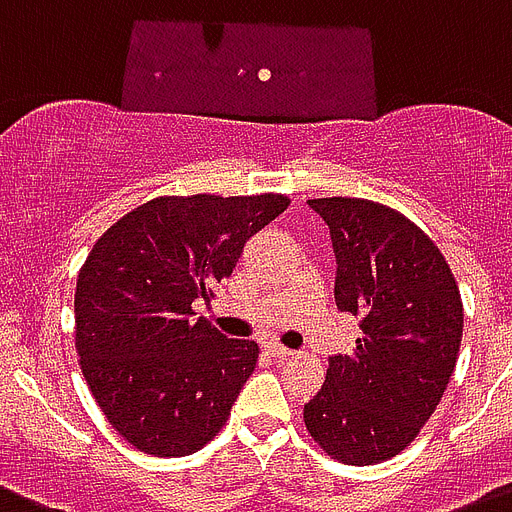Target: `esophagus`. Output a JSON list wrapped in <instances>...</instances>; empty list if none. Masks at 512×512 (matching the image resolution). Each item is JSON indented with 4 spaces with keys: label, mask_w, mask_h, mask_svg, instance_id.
I'll return each mask as SVG.
<instances>
[{
    "label": "esophagus",
    "mask_w": 512,
    "mask_h": 512,
    "mask_svg": "<svg viewBox=\"0 0 512 512\" xmlns=\"http://www.w3.org/2000/svg\"><path fill=\"white\" fill-rule=\"evenodd\" d=\"M265 351H268L270 356H276V359H289V356H294V351L286 349V346H281V343H268V346H265Z\"/></svg>",
    "instance_id": "34e87169"
}]
</instances>
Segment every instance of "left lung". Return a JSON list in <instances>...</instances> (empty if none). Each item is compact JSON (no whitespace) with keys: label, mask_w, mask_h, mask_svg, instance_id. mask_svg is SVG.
I'll use <instances>...</instances> for the list:
<instances>
[{"label":"left lung","mask_w":512,"mask_h":512,"mask_svg":"<svg viewBox=\"0 0 512 512\" xmlns=\"http://www.w3.org/2000/svg\"><path fill=\"white\" fill-rule=\"evenodd\" d=\"M336 252V304L359 317L351 354L330 356L304 424L330 458L372 466L409 448L448 388L463 336L450 265L414 221L362 197L309 200Z\"/></svg>","instance_id":"1"}]
</instances>
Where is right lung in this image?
I'll return each mask as SVG.
<instances>
[{
	"label": "right lung",
	"instance_id": "right-lung-1",
	"mask_svg": "<svg viewBox=\"0 0 512 512\" xmlns=\"http://www.w3.org/2000/svg\"><path fill=\"white\" fill-rule=\"evenodd\" d=\"M286 208L273 192L163 195L93 244L77 276L75 346L103 416L137 450L190 455L226 424L260 349L192 320V302H210L249 236Z\"/></svg>",
	"mask_w": 512,
	"mask_h": 512
}]
</instances>
